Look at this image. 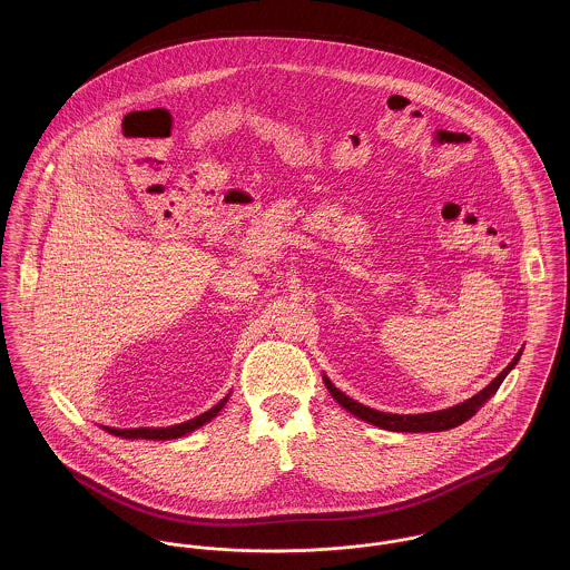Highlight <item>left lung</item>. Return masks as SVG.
Returning a JSON list of instances; mask_svg holds the SVG:
<instances>
[{
	"mask_svg": "<svg viewBox=\"0 0 570 570\" xmlns=\"http://www.w3.org/2000/svg\"><path fill=\"white\" fill-rule=\"evenodd\" d=\"M521 353H517L515 358L489 382L483 391H479L474 397L461 402L458 406L446 407V410H438V412H425V414H389V412H380L374 407L363 406L358 402L351 400L346 393H342L337 386H333V382L326 379L325 384L328 393L333 395V400L342 407H346L351 414L358 416L361 421H367L376 428L389 430V432H444V430H453L461 423H465L470 416L476 414V410L488 402L489 397L500 389L502 380L507 379V374L513 370L519 361Z\"/></svg>",
	"mask_w": 570,
	"mask_h": 570,
	"instance_id": "left-lung-1",
	"label": "left lung"
}]
</instances>
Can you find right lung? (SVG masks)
I'll list each match as a JSON object with an SVG mask.
<instances>
[{"mask_svg": "<svg viewBox=\"0 0 570 570\" xmlns=\"http://www.w3.org/2000/svg\"><path fill=\"white\" fill-rule=\"evenodd\" d=\"M230 395H226L224 400H219L216 406L207 412H203L200 416H194L186 423H179V425H170V428H136V430H115V428H102L107 430L109 434L119 435V438H126V440H175V438H181V435L190 434L194 430L203 428L205 423H209L214 416H217V412L222 407L226 406Z\"/></svg>", "mask_w": 570, "mask_h": 570, "instance_id": "add662e5", "label": "right lung"}]
</instances>
